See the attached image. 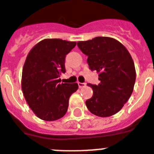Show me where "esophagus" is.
Here are the masks:
<instances>
[{
  "label": "esophagus",
  "mask_w": 154,
  "mask_h": 154,
  "mask_svg": "<svg viewBox=\"0 0 154 154\" xmlns=\"http://www.w3.org/2000/svg\"><path fill=\"white\" fill-rule=\"evenodd\" d=\"M78 85L79 88H83L86 86V83H82V82H78Z\"/></svg>",
  "instance_id": "obj_1"
}]
</instances>
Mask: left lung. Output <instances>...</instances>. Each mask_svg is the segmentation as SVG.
<instances>
[{
	"instance_id": "left-lung-1",
	"label": "left lung",
	"mask_w": 154,
	"mask_h": 154,
	"mask_svg": "<svg viewBox=\"0 0 154 154\" xmlns=\"http://www.w3.org/2000/svg\"><path fill=\"white\" fill-rule=\"evenodd\" d=\"M79 48L88 56L92 71H97L100 82L88 84L93 94L86 101L88 110L97 116L115 115L132 95L136 82V68L132 56L122 43L111 37L97 36L79 41Z\"/></svg>"
}]
</instances>
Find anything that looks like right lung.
Instances as JSON below:
<instances>
[{"label": "right lung", "instance_id": "right-lung-1", "mask_svg": "<svg viewBox=\"0 0 154 154\" xmlns=\"http://www.w3.org/2000/svg\"><path fill=\"white\" fill-rule=\"evenodd\" d=\"M76 42L44 39L29 52L22 68V90L33 113L43 121H56L68 111V100L78 90L76 83H59L65 72V56Z\"/></svg>", "mask_w": 154, "mask_h": 154}]
</instances>
